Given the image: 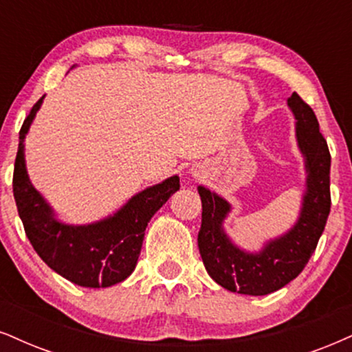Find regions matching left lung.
Listing matches in <instances>:
<instances>
[{
	"instance_id": "left-lung-1",
	"label": "left lung",
	"mask_w": 352,
	"mask_h": 352,
	"mask_svg": "<svg viewBox=\"0 0 352 352\" xmlns=\"http://www.w3.org/2000/svg\"><path fill=\"white\" fill-rule=\"evenodd\" d=\"M287 106L296 119L297 145L307 175L300 212L287 232L267 240L259 251L243 250L223 228L232 204L204 186L197 188L202 201L199 251L209 276L230 292L267 296L287 285L309 263L327 225L331 207L327 140L320 133L315 112L297 93L287 99Z\"/></svg>"
}]
</instances>
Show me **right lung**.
Segmentation results:
<instances>
[{
    "instance_id": "add662e5",
    "label": "right lung",
    "mask_w": 352,
    "mask_h": 352,
    "mask_svg": "<svg viewBox=\"0 0 352 352\" xmlns=\"http://www.w3.org/2000/svg\"><path fill=\"white\" fill-rule=\"evenodd\" d=\"M43 98L34 104L21 127L12 176V192L25 235L42 261L56 274L81 287H111L133 272L146 225L160 207L179 190V176L175 175L145 188L119 210L98 222L86 225L62 222L45 197L30 183L25 168V135Z\"/></svg>"
}]
</instances>
